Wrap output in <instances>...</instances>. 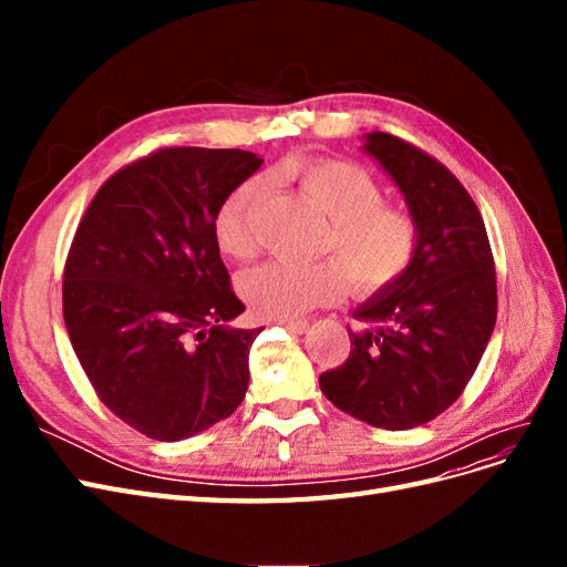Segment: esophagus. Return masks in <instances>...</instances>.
I'll return each mask as SVG.
<instances>
[{
	"instance_id": "1",
	"label": "esophagus",
	"mask_w": 567,
	"mask_h": 567,
	"mask_svg": "<svg viewBox=\"0 0 567 567\" xmlns=\"http://www.w3.org/2000/svg\"><path fill=\"white\" fill-rule=\"evenodd\" d=\"M284 329H288L290 333H305L307 329H310V323H307V319H284L279 321Z\"/></svg>"
}]
</instances>
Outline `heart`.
Wrapping results in <instances>:
<instances>
[{
  "mask_svg": "<svg viewBox=\"0 0 567 567\" xmlns=\"http://www.w3.org/2000/svg\"><path fill=\"white\" fill-rule=\"evenodd\" d=\"M279 175L296 182L300 192L329 217L319 236V255L337 260L286 262L271 260L246 271L238 288L255 315L293 319L315 307L354 293L369 296L402 279L419 252L416 217L385 203V192L369 169L338 158L293 161ZM262 179H246L221 200L213 219L219 250L234 260H250L257 252L255 219L265 198Z\"/></svg>",
  "mask_w": 567,
  "mask_h": 567,
  "instance_id": "1",
  "label": "heart"
}]
</instances>
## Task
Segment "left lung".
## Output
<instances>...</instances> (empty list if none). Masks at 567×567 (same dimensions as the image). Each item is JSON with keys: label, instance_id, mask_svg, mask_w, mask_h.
<instances>
[{"label": "left lung", "instance_id": "left-lung-1", "mask_svg": "<svg viewBox=\"0 0 567 567\" xmlns=\"http://www.w3.org/2000/svg\"><path fill=\"white\" fill-rule=\"evenodd\" d=\"M364 148L400 186L421 241L404 277L354 310L350 357L319 385L346 414L409 431L473 379L496 321L494 257L475 200L437 158L385 132L367 134Z\"/></svg>", "mask_w": 567, "mask_h": 567}]
</instances>
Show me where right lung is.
I'll use <instances>...</instances> for the list:
<instances>
[{"label":"right lung","mask_w":567,"mask_h":567,"mask_svg":"<svg viewBox=\"0 0 567 567\" xmlns=\"http://www.w3.org/2000/svg\"><path fill=\"white\" fill-rule=\"evenodd\" d=\"M262 158L169 146L117 169L84 213L63 269V321L99 400L177 442L234 414L262 329H231L236 298L215 213Z\"/></svg>","instance_id":"1"}]
</instances>
